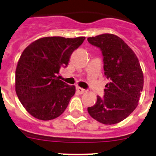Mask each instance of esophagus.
I'll list each match as a JSON object with an SVG mask.
<instances>
[{
	"label": "esophagus",
	"mask_w": 156,
	"mask_h": 156,
	"mask_svg": "<svg viewBox=\"0 0 156 156\" xmlns=\"http://www.w3.org/2000/svg\"><path fill=\"white\" fill-rule=\"evenodd\" d=\"M77 91H78V93L80 94H84L85 92H87V90L85 89H83V88H81V87H77Z\"/></svg>",
	"instance_id": "obj_1"
}]
</instances>
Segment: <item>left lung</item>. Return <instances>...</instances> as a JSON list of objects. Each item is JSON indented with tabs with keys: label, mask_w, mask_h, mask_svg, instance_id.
Here are the masks:
<instances>
[{
	"label": "left lung",
	"mask_w": 156,
	"mask_h": 156,
	"mask_svg": "<svg viewBox=\"0 0 156 156\" xmlns=\"http://www.w3.org/2000/svg\"><path fill=\"white\" fill-rule=\"evenodd\" d=\"M100 48L103 56L104 74L110 80L104 96L87 111L101 123L111 125L121 122L137 107L144 87V74L132 49L115 34H103L87 38Z\"/></svg>",
	"instance_id": "obj_1"
}]
</instances>
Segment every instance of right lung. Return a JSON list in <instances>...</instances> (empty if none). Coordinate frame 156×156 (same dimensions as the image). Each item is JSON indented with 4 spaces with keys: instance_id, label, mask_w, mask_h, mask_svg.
<instances>
[{
    "instance_id": "right-lung-1",
    "label": "right lung",
    "mask_w": 156,
    "mask_h": 156,
    "mask_svg": "<svg viewBox=\"0 0 156 156\" xmlns=\"http://www.w3.org/2000/svg\"><path fill=\"white\" fill-rule=\"evenodd\" d=\"M85 37L65 38L45 37L24 49L15 75V90L20 102L37 119H54L65 111L75 87L59 79L61 67H66L72 53Z\"/></svg>"
}]
</instances>
